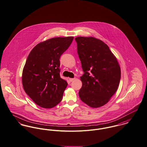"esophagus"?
I'll list each match as a JSON object with an SVG mask.
<instances>
[{
  "label": "esophagus",
  "instance_id": "34e87169",
  "mask_svg": "<svg viewBox=\"0 0 147 147\" xmlns=\"http://www.w3.org/2000/svg\"><path fill=\"white\" fill-rule=\"evenodd\" d=\"M75 79H76L75 78H70V79H69V81L70 82H72V81H74Z\"/></svg>",
  "mask_w": 147,
  "mask_h": 147
}]
</instances>
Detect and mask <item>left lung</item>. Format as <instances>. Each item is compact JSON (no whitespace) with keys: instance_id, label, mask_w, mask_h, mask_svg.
Returning a JSON list of instances; mask_svg holds the SVG:
<instances>
[{"instance_id":"left-lung-1","label":"left lung","mask_w":147,"mask_h":147,"mask_svg":"<svg viewBox=\"0 0 147 147\" xmlns=\"http://www.w3.org/2000/svg\"><path fill=\"white\" fill-rule=\"evenodd\" d=\"M82 70L80 99L89 107L99 108L116 92L121 69L116 57L103 41L94 37H76Z\"/></svg>"}]
</instances>
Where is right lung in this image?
I'll return each instance as SVG.
<instances>
[{
  "mask_svg": "<svg viewBox=\"0 0 147 147\" xmlns=\"http://www.w3.org/2000/svg\"><path fill=\"white\" fill-rule=\"evenodd\" d=\"M73 40V36L57 37L41 42L27 58L22 85L26 93L40 107L53 108L62 99L68 84L60 77L59 58Z\"/></svg>",
  "mask_w": 147,
  "mask_h": 147,
  "instance_id": "add662e5",
  "label": "right lung"
}]
</instances>
